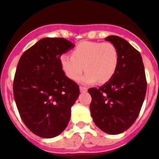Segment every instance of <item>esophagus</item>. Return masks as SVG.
Segmentation results:
<instances>
[{"label": "esophagus", "instance_id": "34e87169", "mask_svg": "<svg viewBox=\"0 0 159 159\" xmlns=\"http://www.w3.org/2000/svg\"><path fill=\"white\" fill-rule=\"evenodd\" d=\"M80 90L81 93H85V92H87V91H88V89H87V88H85V87L80 86Z\"/></svg>", "mask_w": 159, "mask_h": 159}]
</instances>
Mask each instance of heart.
I'll return each instance as SVG.
<instances>
[{
  "instance_id": "1",
  "label": "heart",
  "mask_w": 159,
  "mask_h": 159,
  "mask_svg": "<svg viewBox=\"0 0 159 159\" xmlns=\"http://www.w3.org/2000/svg\"><path fill=\"white\" fill-rule=\"evenodd\" d=\"M118 62L117 49L109 42H83L73 50L71 56L60 57L61 67L70 80H76L84 69L87 70L79 79L85 84L109 80L116 72Z\"/></svg>"
}]
</instances>
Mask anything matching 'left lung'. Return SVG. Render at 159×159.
I'll list each match as a JSON object with an SVG mask.
<instances>
[{"instance_id":"obj_1","label":"left lung","mask_w":159,"mask_h":159,"mask_svg":"<svg viewBox=\"0 0 159 159\" xmlns=\"http://www.w3.org/2000/svg\"><path fill=\"white\" fill-rule=\"evenodd\" d=\"M117 49L118 66L113 76L99 89L91 88V115L96 125L108 134L128 129L138 118L146 93L140 53L122 38H105Z\"/></svg>"}]
</instances>
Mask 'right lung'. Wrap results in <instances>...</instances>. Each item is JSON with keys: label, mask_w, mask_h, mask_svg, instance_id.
I'll list each match as a JSON object with an SVG mask.
<instances>
[{"label": "right lung", "mask_w": 159, "mask_h": 159, "mask_svg": "<svg viewBox=\"0 0 159 159\" xmlns=\"http://www.w3.org/2000/svg\"><path fill=\"white\" fill-rule=\"evenodd\" d=\"M74 47L63 38H45L19 59L15 102L24 124L41 138H55L66 129L80 95L78 84L65 75L60 64L61 55Z\"/></svg>", "instance_id": "1"}]
</instances>
